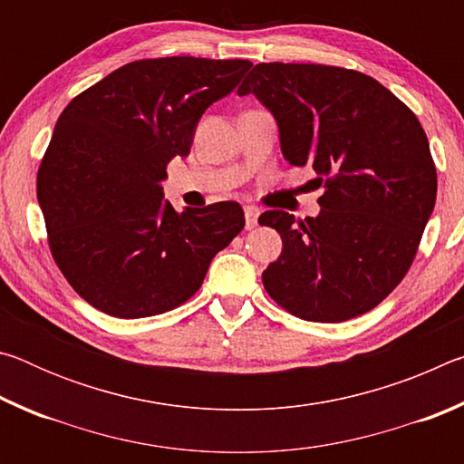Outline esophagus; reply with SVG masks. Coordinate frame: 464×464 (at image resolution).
I'll use <instances>...</instances> for the list:
<instances>
[{"mask_svg": "<svg viewBox=\"0 0 464 464\" xmlns=\"http://www.w3.org/2000/svg\"><path fill=\"white\" fill-rule=\"evenodd\" d=\"M243 213H246V229L251 231L256 229L257 227V217H260V208L251 207V204H247L246 208H243Z\"/></svg>", "mask_w": 464, "mask_h": 464, "instance_id": "1", "label": "esophagus"}]
</instances>
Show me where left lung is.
Wrapping results in <instances>:
<instances>
[{
	"instance_id": "left-lung-1",
	"label": "left lung",
	"mask_w": 464,
	"mask_h": 464,
	"mask_svg": "<svg viewBox=\"0 0 464 464\" xmlns=\"http://www.w3.org/2000/svg\"><path fill=\"white\" fill-rule=\"evenodd\" d=\"M278 124L290 166L311 163L321 213L266 210L282 254L264 288L293 315L337 324L374 309L410 270L436 204L420 121L371 75L313 63H260L239 85Z\"/></svg>"
}]
</instances>
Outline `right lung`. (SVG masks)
Here are the masks:
<instances>
[{"label":"right lung","mask_w":464,"mask_h":464,"mask_svg":"<svg viewBox=\"0 0 464 464\" xmlns=\"http://www.w3.org/2000/svg\"><path fill=\"white\" fill-rule=\"evenodd\" d=\"M249 61H132L69 102L38 169L51 254L92 307L139 319L176 309L200 288L246 217L237 202L182 213L163 200L176 155L200 116L235 90Z\"/></svg>","instance_id":"1"}]
</instances>
